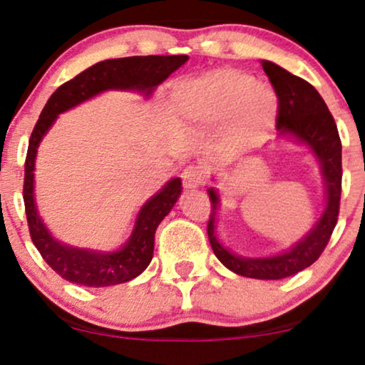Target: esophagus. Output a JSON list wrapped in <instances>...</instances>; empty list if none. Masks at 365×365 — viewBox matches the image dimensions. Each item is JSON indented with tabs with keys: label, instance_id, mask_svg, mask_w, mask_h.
<instances>
[{
	"label": "esophagus",
	"instance_id": "34e87169",
	"mask_svg": "<svg viewBox=\"0 0 365 365\" xmlns=\"http://www.w3.org/2000/svg\"><path fill=\"white\" fill-rule=\"evenodd\" d=\"M183 178V187L187 190H195V188L202 187L204 182H206V170L202 166H188V168L183 170L182 173Z\"/></svg>",
	"mask_w": 365,
	"mask_h": 365
}]
</instances>
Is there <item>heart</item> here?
I'll return each mask as SVG.
<instances>
[{"label":"heart","instance_id":"obj_1","mask_svg":"<svg viewBox=\"0 0 365 365\" xmlns=\"http://www.w3.org/2000/svg\"><path fill=\"white\" fill-rule=\"evenodd\" d=\"M178 110L204 127L225 123V135L235 149L257 145L274 128L278 96L269 86L235 68H217L178 87Z\"/></svg>","mask_w":365,"mask_h":365}]
</instances>
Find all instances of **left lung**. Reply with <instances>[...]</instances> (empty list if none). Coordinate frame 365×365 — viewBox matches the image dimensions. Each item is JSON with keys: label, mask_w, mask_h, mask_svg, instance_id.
Returning a JSON list of instances; mask_svg holds the SVG:
<instances>
[{"label": "left lung", "mask_w": 365, "mask_h": 365, "mask_svg": "<svg viewBox=\"0 0 365 365\" xmlns=\"http://www.w3.org/2000/svg\"><path fill=\"white\" fill-rule=\"evenodd\" d=\"M261 65L273 83L279 101L276 123L278 139H288L307 148L319 165L324 187L322 207L309 232L295 244L269 255L245 257L225 247L217 238L221 195L216 187H211L207 188V194L212 200V215L207 225V235L212 252L225 267L235 274L255 279H282L316 262L336 226L341 195V142L324 99L311 83L292 75L273 61L261 60Z\"/></svg>", "instance_id": "left-lung-1"}]
</instances>
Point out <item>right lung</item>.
<instances>
[{
    "label": "right lung",
    "instance_id": "obj_1",
    "mask_svg": "<svg viewBox=\"0 0 365 365\" xmlns=\"http://www.w3.org/2000/svg\"><path fill=\"white\" fill-rule=\"evenodd\" d=\"M188 60L187 54L175 56H130L96 63L77 77L58 87L41 111L25 159L24 202L29 230L34 245L46 262L66 282L83 287H113L127 283L144 273L154 254V235L159 223L168 216L182 195V180L166 182L142 204L133 221L132 233L123 245L113 250L86 249L65 244L53 235L39 215L36 202V159L44 135L61 113L91 101L108 91H128L149 99L175 70Z\"/></svg>",
    "mask_w": 365,
    "mask_h": 365
}]
</instances>
